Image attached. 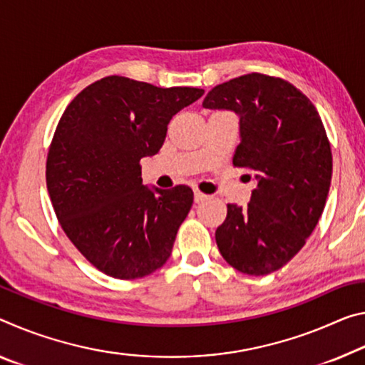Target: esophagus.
<instances>
[{
    "label": "esophagus",
    "instance_id": "obj_1",
    "mask_svg": "<svg viewBox=\"0 0 365 365\" xmlns=\"http://www.w3.org/2000/svg\"><path fill=\"white\" fill-rule=\"evenodd\" d=\"M205 200H207V195L201 193V192H198V190H196V192H195V203H203Z\"/></svg>",
    "mask_w": 365,
    "mask_h": 365
}]
</instances>
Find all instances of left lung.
Wrapping results in <instances>:
<instances>
[{"mask_svg": "<svg viewBox=\"0 0 365 365\" xmlns=\"http://www.w3.org/2000/svg\"><path fill=\"white\" fill-rule=\"evenodd\" d=\"M203 107L239 115L232 162L257 178L245 207L227 205L216 230L219 252L240 273H273L297 255L325 207L333 170L325 126L296 86L262 73L216 86Z\"/></svg>", "mask_w": 365, "mask_h": 365, "instance_id": "left-lung-1", "label": "left lung"}]
</instances>
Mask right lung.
<instances>
[{
  "mask_svg": "<svg viewBox=\"0 0 365 365\" xmlns=\"http://www.w3.org/2000/svg\"><path fill=\"white\" fill-rule=\"evenodd\" d=\"M205 94L107 76L69 102L47 155V188L68 239L117 279L159 269L193 205L187 185L149 190L141 159L164 144L167 125Z\"/></svg>",
  "mask_w": 365,
  "mask_h": 365,
  "instance_id": "right-lung-1",
  "label": "right lung"
}]
</instances>
